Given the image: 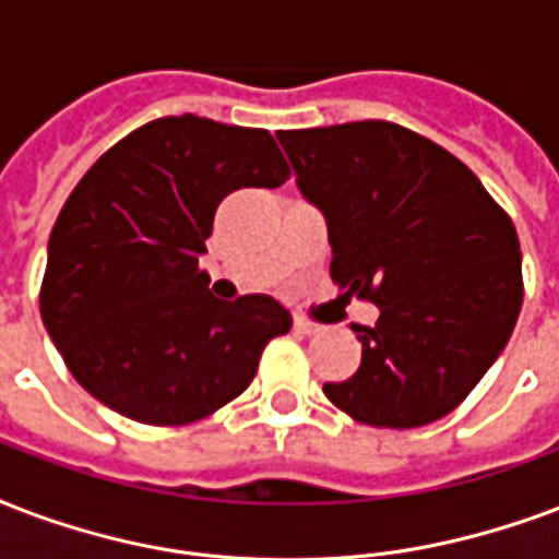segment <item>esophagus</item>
Instances as JSON below:
<instances>
[{
    "label": "esophagus",
    "mask_w": 559,
    "mask_h": 559,
    "mask_svg": "<svg viewBox=\"0 0 559 559\" xmlns=\"http://www.w3.org/2000/svg\"><path fill=\"white\" fill-rule=\"evenodd\" d=\"M293 331L301 336H317V334H322L325 328L317 325V322H308V319H293Z\"/></svg>",
    "instance_id": "34e87169"
}]
</instances>
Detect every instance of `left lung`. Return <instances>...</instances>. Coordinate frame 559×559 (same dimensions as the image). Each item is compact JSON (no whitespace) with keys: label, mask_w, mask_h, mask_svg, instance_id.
Returning <instances> with one entry per match:
<instances>
[{"label":"left lung","mask_w":559,"mask_h":559,"mask_svg":"<svg viewBox=\"0 0 559 559\" xmlns=\"http://www.w3.org/2000/svg\"><path fill=\"white\" fill-rule=\"evenodd\" d=\"M325 216L331 278L381 317L360 369L322 390L372 428L442 419L504 352L522 308L516 228L478 176L411 128L366 119L278 131Z\"/></svg>","instance_id":"left-lung-1"}]
</instances>
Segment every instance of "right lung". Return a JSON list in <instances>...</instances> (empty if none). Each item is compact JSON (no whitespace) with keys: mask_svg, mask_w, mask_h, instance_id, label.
<instances>
[{"mask_svg":"<svg viewBox=\"0 0 559 559\" xmlns=\"http://www.w3.org/2000/svg\"><path fill=\"white\" fill-rule=\"evenodd\" d=\"M287 178L266 128L193 114L146 122L87 169L49 237L40 317L93 399L187 425L249 386L293 317L270 296L219 301L199 254L225 195Z\"/></svg>","mask_w":559,"mask_h":559,"instance_id":"add662e5","label":"right lung"}]
</instances>
